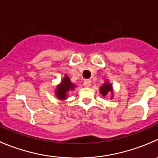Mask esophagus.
<instances>
[{
	"label": "esophagus",
	"instance_id": "esophagus-1",
	"mask_svg": "<svg viewBox=\"0 0 158 158\" xmlns=\"http://www.w3.org/2000/svg\"><path fill=\"white\" fill-rule=\"evenodd\" d=\"M83 85H84L86 87H89L90 85H91V81L89 80V79H85L83 81Z\"/></svg>",
	"mask_w": 158,
	"mask_h": 158
}]
</instances>
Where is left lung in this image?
Instances as JSON below:
<instances>
[{
    "instance_id": "8db88e82",
    "label": "left lung",
    "mask_w": 158,
    "mask_h": 158,
    "mask_svg": "<svg viewBox=\"0 0 158 158\" xmlns=\"http://www.w3.org/2000/svg\"><path fill=\"white\" fill-rule=\"evenodd\" d=\"M99 92L103 96V98H106L107 95H110V99H113V97H114L113 84L110 83L108 79H106L105 82L100 86V88H99Z\"/></svg>"
}]
</instances>
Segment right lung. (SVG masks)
Wrapping results in <instances>:
<instances>
[{
	"instance_id": "1",
	"label": "right lung",
	"mask_w": 158,
	"mask_h": 158,
	"mask_svg": "<svg viewBox=\"0 0 158 158\" xmlns=\"http://www.w3.org/2000/svg\"><path fill=\"white\" fill-rule=\"evenodd\" d=\"M76 88V85L71 81L70 78L67 75H64L59 84L56 86L55 96L59 100H65L69 98V92L73 91Z\"/></svg>"
}]
</instances>
